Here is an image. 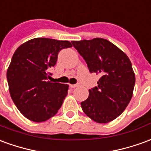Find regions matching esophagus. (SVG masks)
Returning a JSON list of instances; mask_svg holds the SVG:
<instances>
[{
	"label": "esophagus",
	"mask_w": 151,
	"mask_h": 151,
	"mask_svg": "<svg viewBox=\"0 0 151 151\" xmlns=\"http://www.w3.org/2000/svg\"><path fill=\"white\" fill-rule=\"evenodd\" d=\"M69 86H70V88H74L78 87L79 84H69Z\"/></svg>",
	"instance_id": "esophagus-1"
}]
</instances>
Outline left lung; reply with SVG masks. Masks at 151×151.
<instances>
[{
    "mask_svg": "<svg viewBox=\"0 0 151 151\" xmlns=\"http://www.w3.org/2000/svg\"><path fill=\"white\" fill-rule=\"evenodd\" d=\"M91 73L100 75L98 87L81 103L84 114L93 121L106 124L125 110L133 93L135 74L131 61L120 49L102 38L73 40Z\"/></svg>",
    "mask_w": 151,
    "mask_h": 151,
    "instance_id": "left-lung-1",
    "label": "left lung"
}]
</instances>
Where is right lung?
I'll use <instances>...</instances> for the list:
<instances>
[{
  "label": "right lung",
  "mask_w": 151,
  "mask_h": 151,
  "mask_svg": "<svg viewBox=\"0 0 151 151\" xmlns=\"http://www.w3.org/2000/svg\"><path fill=\"white\" fill-rule=\"evenodd\" d=\"M72 47L68 40L34 38L15 50L7 69L11 98L19 111L33 122L46 121L57 114L69 85L48 81L58 52Z\"/></svg>",
  "instance_id": "1"
}]
</instances>
